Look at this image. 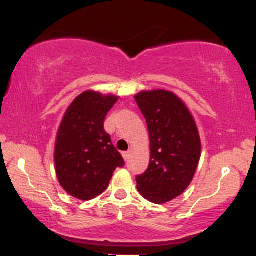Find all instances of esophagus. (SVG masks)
<instances>
[{"instance_id": "34e87169", "label": "esophagus", "mask_w": 256, "mask_h": 256, "mask_svg": "<svg viewBox=\"0 0 256 256\" xmlns=\"http://www.w3.org/2000/svg\"><path fill=\"white\" fill-rule=\"evenodd\" d=\"M122 156H124L125 160H128V158H130V156H131V149H130V150L122 152Z\"/></svg>"}]
</instances>
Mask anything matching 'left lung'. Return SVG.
Instances as JSON below:
<instances>
[{
    "label": "left lung",
    "instance_id": "obj_1",
    "mask_svg": "<svg viewBox=\"0 0 256 256\" xmlns=\"http://www.w3.org/2000/svg\"><path fill=\"white\" fill-rule=\"evenodd\" d=\"M134 100L146 120L150 142V162L137 176V189L152 204H165L182 195L195 176L201 158L198 126L171 91H140Z\"/></svg>",
    "mask_w": 256,
    "mask_h": 256
}]
</instances>
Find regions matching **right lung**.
I'll return each mask as SVG.
<instances>
[{
    "mask_svg": "<svg viewBox=\"0 0 256 256\" xmlns=\"http://www.w3.org/2000/svg\"><path fill=\"white\" fill-rule=\"evenodd\" d=\"M118 98L88 90L64 113L55 142V171L58 183L73 198L89 201L101 195L116 167L125 165L104 128L106 116Z\"/></svg>",
    "mask_w": 256,
    "mask_h": 256,
    "instance_id": "right-lung-1",
    "label": "right lung"
}]
</instances>
